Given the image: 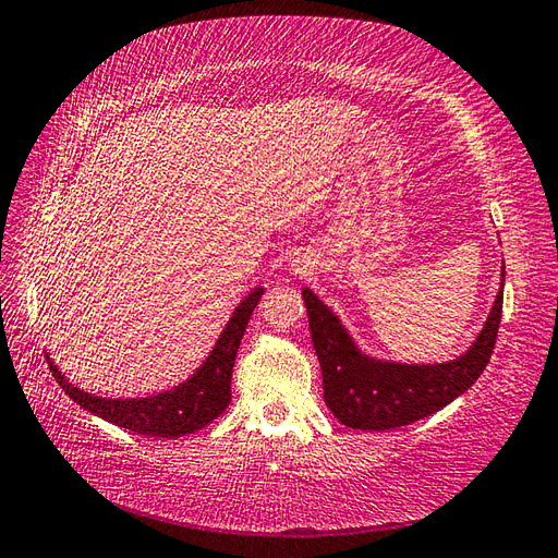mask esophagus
<instances>
[{
	"instance_id": "34e87169",
	"label": "esophagus",
	"mask_w": 558,
	"mask_h": 558,
	"mask_svg": "<svg viewBox=\"0 0 558 558\" xmlns=\"http://www.w3.org/2000/svg\"><path fill=\"white\" fill-rule=\"evenodd\" d=\"M304 264H302V260H294V272H304Z\"/></svg>"
}]
</instances>
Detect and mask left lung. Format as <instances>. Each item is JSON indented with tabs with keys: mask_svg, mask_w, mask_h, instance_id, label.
<instances>
[{
	"mask_svg": "<svg viewBox=\"0 0 558 558\" xmlns=\"http://www.w3.org/2000/svg\"><path fill=\"white\" fill-rule=\"evenodd\" d=\"M302 298L322 362L326 405L352 429L386 432L429 417L477 381L499 336L504 280L475 345L446 364H393L366 357L312 290L304 288Z\"/></svg>",
	"mask_w": 558,
	"mask_h": 558,
	"instance_id": "8db88e82",
	"label": "left lung"
}]
</instances>
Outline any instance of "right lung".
Wrapping results in <instances>:
<instances>
[{
    "mask_svg": "<svg viewBox=\"0 0 558 558\" xmlns=\"http://www.w3.org/2000/svg\"><path fill=\"white\" fill-rule=\"evenodd\" d=\"M260 294H264V290L256 288L240 306H236L228 328L222 330L220 340L216 342V348H213L210 357L204 362V366H201L186 384L168 390V393L141 400H105L90 393H83V390L71 386L62 376V372L47 360L50 362V372L71 400L78 402V405L86 408L88 412L98 414V417L122 426V429L160 438L194 434L208 426L213 420H218L225 408L230 405L234 357Z\"/></svg>",
    "mask_w": 558,
    "mask_h": 558,
    "instance_id": "1",
    "label": "right lung"
}]
</instances>
